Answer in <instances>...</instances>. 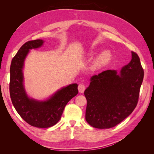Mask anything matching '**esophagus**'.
Returning a JSON list of instances; mask_svg holds the SVG:
<instances>
[{
    "mask_svg": "<svg viewBox=\"0 0 154 154\" xmlns=\"http://www.w3.org/2000/svg\"><path fill=\"white\" fill-rule=\"evenodd\" d=\"M85 89V86L84 84H80L78 85V91L80 93L84 92Z\"/></svg>",
    "mask_w": 154,
    "mask_h": 154,
    "instance_id": "esophagus-1",
    "label": "esophagus"
}]
</instances>
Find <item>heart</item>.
Listing matches in <instances>:
<instances>
[{"label":"heart","instance_id":"b5f03b06","mask_svg":"<svg viewBox=\"0 0 154 154\" xmlns=\"http://www.w3.org/2000/svg\"><path fill=\"white\" fill-rule=\"evenodd\" d=\"M95 54V52L94 51H91L88 54V57H92ZM112 58L111 53L109 51H105L103 52L100 53L94 60V62L92 65V69L93 70H96L101 67H103L105 65L108 63Z\"/></svg>","mask_w":154,"mask_h":154}]
</instances>
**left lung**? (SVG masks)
I'll return each instance as SVG.
<instances>
[{
    "mask_svg": "<svg viewBox=\"0 0 154 154\" xmlns=\"http://www.w3.org/2000/svg\"><path fill=\"white\" fill-rule=\"evenodd\" d=\"M143 77L140 59L133 51L131 61L119 74L107 70L92 76L84 92L87 122L94 128H110L127 118L137 106Z\"/></svg>",
    "mask_w": 154,
    "mask_h": 154,
    "instance_id": "left-lung-1",
    "label": "left lung"
}]
</instances>
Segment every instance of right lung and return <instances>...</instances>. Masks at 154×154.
Segmentation results:
<instances>
[{
  "mask_svg": "<svg viewBox=\"0 0 154 154\" xmlns=\"http://www.w3.org/2000/svg\"><path fill=\"white\" fill-rule=\"evenodd\" d=\"M42 40L26 42L13 57L10 66V93L12 103L20 117L32 127L48 128L57 124L61 118L65 106L78 94V85L72 83L58 91L50 98L38 101L27 96L24 86L22 69L29 49L41 47Z\"/></svg>",
  "mask_w": 154,
  "mask_h": 154,
  "instance_id": "add662e5",
  "label": "right lung"
}]
</instances>
